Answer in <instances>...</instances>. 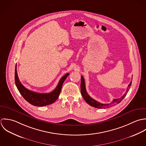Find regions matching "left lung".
<instances>
[{
    "label": "left lung",
    "instance_id": "left-lung-1",
    "mask_svg": "<svg viewBox=\"0 0 146 146\" xmlns=\"http://www.w3.org/2000/svg\"><path fill=\"white\" fill-rule=\"evenodd\" d=\"M132 84V81H131L129 84V85H128V87L127 88L126 91L125 92V93L124 94V95L121 96L120 98L118 99H113V100L110 104H102L100 103L97 101H96L95 100H94V99H92V98H91L89 95L88 94L86 90V87H85V80L83 76H81V94L84 98V99H85V100L86 102V103L88 104L89 105H90L92 107L97 108H110L111 106H113L115 104H118L119 102H121L122 100H123V99L125 97V96L126 95L127 92L129 91V88L130 87V86Z\"/></svg>",
    "mask_w": 146,
    "mask_h": 146
}]
</instances>
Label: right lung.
I'll list each match as a JSON object with an SVG mask.
<instances>
[{
  "label": "right lung",
  "instance_id": "right-lung-1",
  "mask_svg": "<svg viewBox=\"0 0 146 146\" xmlns=\"http://www.w3.org/2000/svg\"><path fill=\"white\" fill-rule=\"evenodd\" d=\"M69 74V73H66L61 78L58 86L52 92L46 94L38 93L27 89L20 82L17 72V65H16L15 73V84L21 95L30 104L36 107H43L50 105L58 99L62 84Z\"/></svg>",
  "mask_w": 146,
  "mask_h": 146
}]
</instances>
